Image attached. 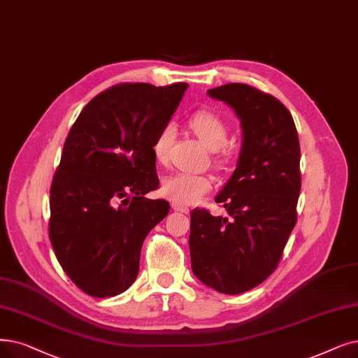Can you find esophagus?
<instances>
[{
  "label": "esophagus",
  "mask_w": 358,
  "mask_h": 358,
  "mask_svg": "<svg viewBox=\"0 0 358 358\" xmlns=\"http://www.w3.org/2000/svg\"><path fill=\"white\" fill-rule=\"evenodd\" d=\"M173 209L174 210H178V212H182V213H189V208L187 206H185V205H181V203H176V201H174V203H173Z\"/></svg>",
  "instance_id": "34e87169"
}]
</instances>
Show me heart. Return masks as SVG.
Masks as SVG:
<instances>
[{"instance_id":"heart-1","label":"heart","mask_w":358,"mask_h":358,"mask_svg":"<svg viewBox=\"0 0 358 358\" xmlns=\"http://www.w3.org/2000/svg\"><path fill=\"white\" fill-rule=\"evenodd\" d=\"M189 126L193 133L199 137L209 150H220L228 141V126L227 122L213 111L199 110L189 118ZM176 129L173 124H165L158 131L152 143L153 157L158 162H166L169 148L173 145ZM228 161V153L222 152L220 164ZM212 190V180L206 176L178 173L169 176L162 182V193L169 200L181 205H192L203 199Z\"/></svg>"}]
</instances>
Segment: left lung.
Segmentation results:
<instances>
[{
  "instance_id": "1",
  "label": "left lung",
  "mask_w": 358,
  "mask_h": 358,
  "mask_svg": "<svg viewBox=\"0 0 358 358\" xmlns=\"http://www.w3.org/2000/svg\"><path fill=\"white\" fill-rule=\"evenodd\" d=\"M234 110L243 129L237 168L215 197L227 215H190L193 273L224 294H241L276 269L297 222L301 189L300 143L282 102L244 83L209 89Z\"/></svg>"
}]
</instances>
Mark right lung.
I'll return each instance as SVG.
<instances>
[{"instance_id":"right-lung-1","label":"right lung","mask_w":358,"mask_h":358,"mask_svg":"<svg viewBox=\"0 0 358 358\" xmlns=\"http://www.w3.org/2000/svg\"><path fill=\"white\" fill-rule=\"evenodd\" d=\"M187 83H121L82 110L66 138L50 192V240L61 268L92 297L126 291L150 229L168 215L152 143Z\"/></svg>"}]
</instances>
